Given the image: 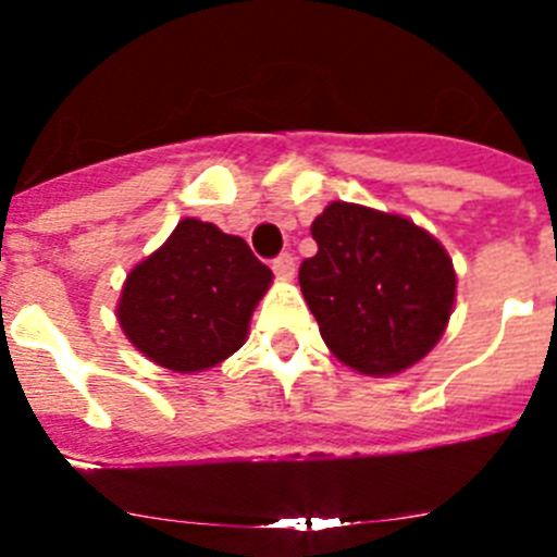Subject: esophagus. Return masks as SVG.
<instances>
[{"label":"esophagus","instance_id":"34e87169","mask_svg":"<svg viewBox=\"0 0 557 557\" xmlns=\"http://www.w3.org/2000/svg\"><path fill=\"white\" fill-rule=\"evenodd\" d=\"M273 273L278 275L282 282H289V278H293V275H295L293 253H282V256H278V259H275V262H273Z\"/></svg>","mask_w":557,"mask_h":557}]
</instances>
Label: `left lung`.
<instances>
[{
	"instance_id": "left-lung-1",
	"label": "left lung",
	"mask_w": 557,
	"mask_h": 557,
	"mask_svg": "<svg viewBox=\"0 0 557 557\" xmlns=\"http://www.w3.org/2000/svg\"><path fill=\"white\" fill-rule=\"evenodd\" d=\"M318 253L298 282L329 351L366 376H393L426 357L449 326L457 273L412 220L334 200L314 218Z\"/></svg>"
}]
</instances>
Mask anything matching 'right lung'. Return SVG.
I'll use <instances>...</instances> for the list:
<instances>
[{
  "label": "right lung",
  "instance_id": "1",
  "mask_svg": "<svg viewBox=\"0 0 557 557\" xmlns=\"http://www.w3.org/2000/svg\"><path fill=\"white\" fill-rule=\"evenodd\" d=\"M273 273L243 236L184 218L122 284L116 321L131 346L172 373L220 366L248 339Z\"/></svg>",
  "mask_w": 557,
  "mask_h": 557
}]
</instances>
